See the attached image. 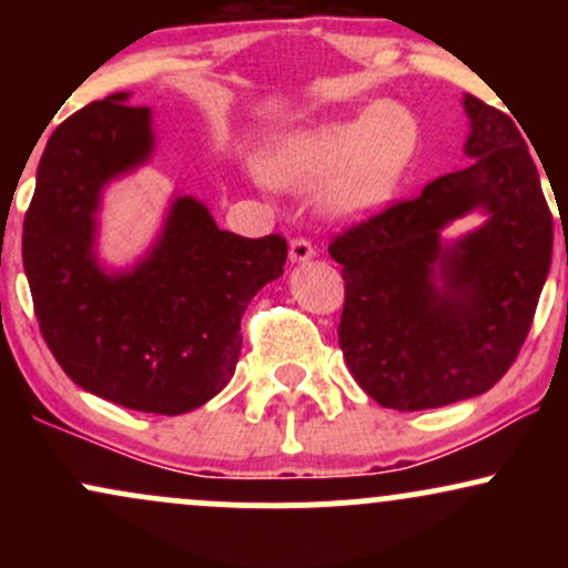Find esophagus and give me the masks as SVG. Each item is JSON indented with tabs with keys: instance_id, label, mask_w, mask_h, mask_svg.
Here are the masks:
<instances>
[{
	"instance_id": "obj_1",
	"label": "esophagus",
	"mask_w": 568,
	"mask_h": 568,
	"mask_svg": "<svg viewBox=\"0 0 568 568\" xmlns=\"http://www.w3.org/2000/svg\"><path fill=\"white\" fill-rule=\"evenodd\" d=\"M315 256V245L310 243L306 237H293L291 240V262H310Z\"/></svg>"
}]
</instances>
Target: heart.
<instances>
[{
	"label": "heart",
	"instance_id": "obj_1",
	"mask_svg": "<svg viewBox=\"0 0 568 568\" xmlns=\"http://www.w3.org/2000/svg\"><path fill=\"white\" fill-rule=\"evenodd\" d=\"M419 141L416 120L397 103H374L347 120L298 130L264 160L270 181L312 189L328 181L325 207L336 216H366L393 197Z\"/></svg>",
	"mask_w": 568,
	"mask_h": 568
}]
</instances>
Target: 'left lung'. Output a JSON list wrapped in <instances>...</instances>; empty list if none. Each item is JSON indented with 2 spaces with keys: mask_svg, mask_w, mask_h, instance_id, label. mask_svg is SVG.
Segmentation results:
<instances>
[{
  "mask_svg": "<svg viewBox=\"0 0 568 568\" xmlns=\"http://www.w3.org/2000/svg\"><path fill=\"white\" fill-rule=\"evenodd\" d=\"M473 165L429 181L331 240L342 264L338 347L384 408L425 410L491 389L524 347L550 272L552 216L529 146L499 109L467 93ZM489 219L452 246L439 232Z\"/></svg>",
  "mask_w": 568,
  "mask_h": 568,
  "instance_id": "1",
  "label": "left lung"
}]
</instances>
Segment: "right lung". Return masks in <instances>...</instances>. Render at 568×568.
I'll use <instances>...</instances> for the list:
<instances>
[{
	"label": "right lung",
	"mask_w": 568,
	"mask_h": 568,
	"mask_svg": "<svg viewBox=\"0 0 568 568\" xmlns=\"http://www.w3.org/2000/svg\"><path fill=\"white\" fill-rule=\"evenodd\" d=\"M152 116L125 93L93 101L53 130L23 219V270L58 366L82 389L146 414H186L237 366L245 306L283 275L288 243L219 230L194 197L173 202L141 264L95 262L101 189L152 154Z\"/></svg>",
	"instance_id": "obj_1"
}]
</instances>
